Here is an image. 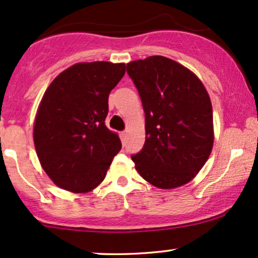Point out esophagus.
Listing matches in <instances>:
<instances>
[{
    "label": "esophagus",
    "mask_w": 258,
    "mask_h": 258,
    "mask_svg": "<svg viewBox=\"0 0 258 258\" xmlns=\"http://www.w3.org/2000/svg\"><path fill=\"white\" fill-rule=\"evenodd\" d=\"M120 138H121V142L125 143L126 139H127V133L126 132H121L120 133Z\"/></svg>",
    "instance_id": "obj_1"
}]
</instances>
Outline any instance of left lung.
I'll list each match as a JSON object with an SVG mask.
<instances>
[{
  "label": "left lung",
  "instance_id": "left-lung-1",
  "mask_svg": "<svg viewBox=\"0 0 258 258\" xmlns=\"http://www.w3.org/2000/svg\"><path fill=\"white\" fill-rule=\"evenodd\" d=\"M145 112V144L137 171L161 189L193 180L213 148V110L204 84L177 61L151 56L126 65Z\"/></svg>",
  "mask_w": 258,
  "mask_h": 258
}]
</instances>
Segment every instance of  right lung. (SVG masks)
Returning <instances> with one entry per match:
<instances>
[{
	"label": "right lung",
	"instance_id": "right-lung-1",
	"mask_svg": "<svg viewBox=\"0 0 258 258\" xmlns=\"http://www.w3.org/2000/svg\"><path fill=\"white\" fill-rule=\"evenodd\" d=\"M125 75V64L77 63L52 81L39 105L34 146L48 177L73 193H87L105 178L121 150L107 128L108 96Z\"/></svg>",
	"mask_w": 258,
	"mask_h": 258
}]
</instances>
